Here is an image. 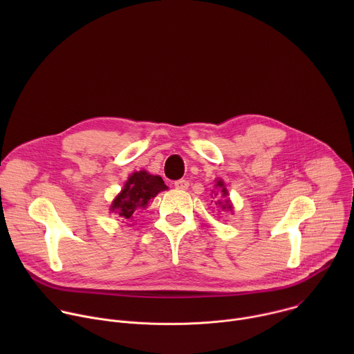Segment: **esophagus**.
I'll return each instance as SVG.
<instances>
[{
	"label": "esophagus",
	"mask_w": 354,
	"mask_h": 354,
	"mask_svg": "<svg viewBox=\"0 0 354 354\" xmlns=\"http://www.w3.org/2000/svg\"><path fill=\"white\" fill-rule=\"evenodd\" d=\"M175 187L176 189H179V190H186L187 187H189V182L186 180V179H178V180H175Z\"/></svg>",
	"instance_id": "34e87169"
}]
</instances>
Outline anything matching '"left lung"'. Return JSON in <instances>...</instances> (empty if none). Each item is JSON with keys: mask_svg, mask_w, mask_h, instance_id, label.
<instances>
[{"mask_svg": "<svg viewBox=\"0 0 354 354\" xmlns=\"http://www.w3.org/2000/svg\"><path fill=\"white\" fill-rule=\"evenodd\" d=\"M217 186L221 189V193H223V196L225 197V196L228 194V192H227V189L224 187L223 180H218V182H217ZM224 203H225V205H223V201H218V205H221V206H223V210H224V209H227V210H231V209H232V206L230 205V200H228V198L224 201ZM216 205H217V203H216Z\"/></svg>", "mask_w": 354, "mask_h": 354, "instance_id": "8db88e82", "label": "left lung"}]
</instances>
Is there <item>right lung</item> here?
Returning a JSON list of instances; mask_svg holds the SVG:
<instances>
[{"label":"right lung","mask_w":354,"mask_h":354,"mask_svg":"<svg viewBox=\"0 0 354 354\" xmlns=\"http://www.w3.org/2000/svg\"><path fill=\"white\" fill-rule=\"evenodd\" d=\"M167 189L168 187L161 176L149 175L145 171L134 172L124 183L122 193L113 200L112 212L118 213L119 217L129 220L137 209H144L151 198Z\"/></svg>","instance_id":"add662e5"}]
</instances>
